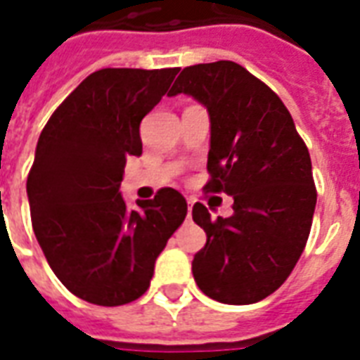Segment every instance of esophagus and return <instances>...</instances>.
Masks as SVG:
<instances>
[{"mask_svg": "<svg viewBox=\"0 0 360 360\" xmlns=\"http://www.w3.org/2000/svg\"><path fill=\"white\" fill-rule=\"evenodd\" d=\"M191 214H193V200L187 202V218H191Z\"/></svg>", "mask_w": 360, "mask_h": 360, "instance_id": "esophagus-1", "label": "esophagus"}]
</instances>
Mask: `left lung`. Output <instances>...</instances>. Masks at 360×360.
Returning <instances> with one entry per match:
<instances>
[{
    "mask_svg": "<svg viewBox=\"0 0 360 360\" xmlns=\"http://www.w3.org/2000/svg\"><path fill=\"white\" fill-rule=\"evenodd\" d=\"M193 96L210 115L206 191L233 196V214L193 219L206 231L193 276L210 299L252 304L293 271L316 208L312 164L279 96L233 61L185 67L169 96Z\"/></svg>",
    "mask_w": 360,
    "mask_h": 360,
    "instance_id": "1",
    "label": "left lung"
}]
</instances>
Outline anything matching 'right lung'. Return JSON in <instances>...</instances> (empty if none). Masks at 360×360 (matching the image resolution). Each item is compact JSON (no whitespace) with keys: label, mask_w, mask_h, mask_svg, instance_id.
Wrapping results in <instances>:
<instances>
[{"label":"right lung","mask_w":360,"mask_h":360,"mask_svg":"<svg viewBox=\"0 0 360 360\" xmlns=\"http://www.w3.org/2000/svg\"><path fill=\"white\" fill-rule=\"evenodd\" d=\"M175 69H100L53 111L38 139L27 195L38 245L82 301L119 307L146 293L154 264L187 216L175 188L127 208V158L141 156V121Z\"/></svg>","instance_id":"right-lung-1"}]
</instances>
